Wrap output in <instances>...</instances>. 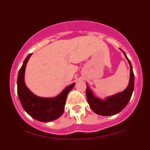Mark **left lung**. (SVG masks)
Here are the masks:
<instances>
[{"label": "left lung", "instance_id": "obj_1", "mask_svg": "<svg viewBox=\"0 0 150 150\" xmlns=\"http://www.w3.org/2000/svg\"><path fill=\"white\" fill-rule=\"evenodd\" d=\"M122 51V50H121ZM125 57L128 60L130 65V80L128 87L123 92L117 93L112 96L106 97V99H101L94 95L92 90L87 85V95L88 104L94 112L101 116H113L117 114L124 108L131 98L134 89V74L132 71V67L130 60L127 57L126 54L123 51Z\"/></svg>", "mask_w": 150, "mask_h": 150}]
</instances>
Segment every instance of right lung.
I'll use <instances>...</instances> for the list:
<instances>
[{
	"label": "right lung",
	"mask_w": 150,
	"mask_h": 150,
	"mask_svg": "<svg viewBox=\"0 0 150 150\" xmlns=\"http://www.w3.org/2000/svg\"><path fill=\"white\" fill-rule=\"evenodd\" d=\"M30 53L24 61L18 76V94L22 107L32 118L41 122H50L59 118L64 112L65 100L68 92L73 89V83L56 97H40L35 95L27 87L25 82L26 65L32 56Z\"/></svg>",
	"instance_id": "add662e5"
}]
</instances>
